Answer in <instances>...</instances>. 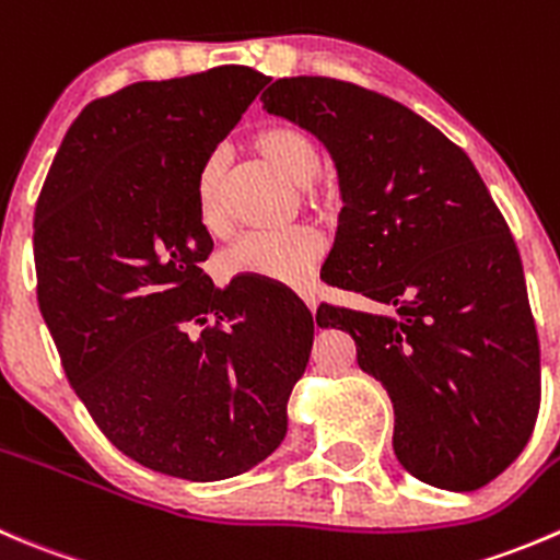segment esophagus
<instances>
[{
    "label": "esophagus",
    "mask_w": 560,
    "mask_h": 560,
    "mask_svg": "<svg viewBox=\"0 0 560 560\" xmlns=\"http://www.w3.org/2000/svg\"><path fill=\"white\" fill-rule=\"evenodd\" d=\"M299 299H302L304 307H307L310 313H315V307H318V296H315L313 288H304V291H299Z\"/></svg>",
    "instance_id": "34e87169"
}]
</instances>
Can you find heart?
<instances>
[{"instance_id": "1", "label": "heart", "mask_w": 560, "mask_h": 560, "mask_svg": "<svg viewBox=\"0 0 560 560\" xmlns=\"http://www.w3.org/2000/svg\"><path fill=\"white\" fill-rule=\"evenodd\" d=\"M256 152L280 171L291 185L302 187L304 203L326 209L335 198L331 185L318 179L320 149L310 132L293 125L264 127L253 138ZM196 220L207 234H223L229 220L223 207V158L209 154L196 176ZM320 240L310 229H288L278 234H245L220 256L223 278H256L272 285H304L320 261Z\"/></svg>"}]
</instances>
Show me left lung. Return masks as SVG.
I'll return each instance as SVG.
<instances>
[{"instance_id":"8db88e82","label":"left lung","mask_w":560,"mask_h":560,"mask_svg":"<svg viewBox=\"0 0 560 560\" xmlns=\"http://www.w3.org/2000/svg\"><path fill=\"white\" fill-rule=\"evenodd\" d=\"M324 141L340 174L337 240L320 280L392 315L320 304V329L395 408V455L441 490L485 487L517 460L541 400L539 337L501 209L457 143L411 108L348 81L299 75L261 94Z\"/></svg>"}]
</instances>
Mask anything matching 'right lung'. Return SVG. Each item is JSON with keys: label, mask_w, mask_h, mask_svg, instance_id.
Instances as JSON below:
<instances>
[{"label": "right lung", "mask_w": 560, "mask_h": 560, "mask_svg": "<svg viewBox=\"0 0 560 560\" xmlns=\"http://www.w3.org/2000/svg\"><path fill=\"white\" fill-rule=\"evenodd\" d=\"M267 84L223 65L92 100L37 198V304L70 386L116 450L179 479L272 455L313 346L285 288H214L201 269L198 168Z\"/></svg>", "instance_id": "right-lung-1"}]
</instances>
